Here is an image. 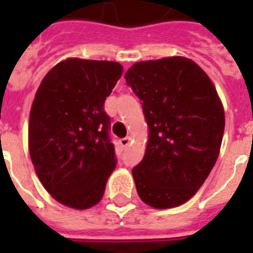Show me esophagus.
<instances>
[{"instance_id":"1","label":"esophagus","mask_w":253,"mask_h":253,"mask_svg":"<svg viewBox=\"0 0 253 253\" xmlns=\"http://www.w3.org/2000/svg\"><path fill=\"white\" fill-rule=\"evenodd\" d=\"M119 143H121V146L122 147H127L131 143V138L130 136H127V138L121 139V140H119Z\"/></svg>"}]
</instances>
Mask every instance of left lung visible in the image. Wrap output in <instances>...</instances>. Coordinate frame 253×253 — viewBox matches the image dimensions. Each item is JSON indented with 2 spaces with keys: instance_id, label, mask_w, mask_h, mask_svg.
Masks as SVG:
<instances>
[{
  "instance_id": "left-lung-1",
  "label": "left lung",
  "mask_w": 253,
  "mask_h": 253,
  "mask_svg": "<svg viewBox=\"0 0 253 253\" xmlns=\"http://www.w3.org/2000/svg\"><path fill=\"white\" fill-rule=\"evenodd\" d=\"M148 125L144 158L132 169L136 192L155 209L190 200L211 172L224 132L215 86L190 59L140 61L125 75Z\"/></svg>"
}]
</instances>
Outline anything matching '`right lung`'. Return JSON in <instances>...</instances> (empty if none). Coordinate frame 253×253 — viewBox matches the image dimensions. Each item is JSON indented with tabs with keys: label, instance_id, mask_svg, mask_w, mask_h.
Returning a JSON list of instances; mask_svg holds the SVG:
<instances>
[{
	"label": "right lung",
	"instance_id": "1",
	"mask_svg": "<svg viewBox=\"0 0 253 253\" xmlns=\"http://www.w3.org/2000/svg\"><path fill=\"white\" fill-rule=\"evenodd\" d=\"M122 72L115 61L67 59L38 87L30 113V158L45 190L68 208L98 204L117 166L103 103Z\"/></svg>",
	"mask_w": 253,
	"mask_h": 253
}]
</instances>
